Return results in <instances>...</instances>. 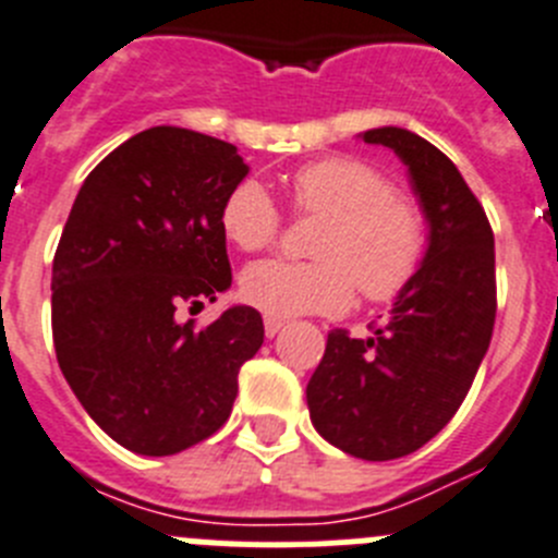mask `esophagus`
I'll return each mask as SVG.
<instances>
[{"label": "esophagus", "instance_id": "obj_1", "mask_svg": "<svg viewBox=\"0 0 558 558\" xmlns=\"http://www.w3.org/2000/svg\"><path fill=\"white\" fill-rule=\"evenodd\" d=\"M280 330H283V319H278V316H264V332H267V338H275Z\"/></svg>", "mask_w": 558, "mask_h": 558}]
</instances>
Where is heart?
<instances>
[{
	"mask_svg": "<svg viewBox=\"0 0 558 558\" xmlns=\"http://www.w3.org/2000/svg\"><path fill=\"white\" fill-rule=\"evenodd\" d=\"M291 197L319 215L308 253L314 262H255L239 278L242 296L269 316L341 314L355 286L372 303L402 294L426 253L418 203L393 192V181L355 156H325L296 168ZM220 231L244 253L278 239L280 211L258 181L244 179L220 206Z\"/></svg>",
	"mask_w": 558,
	"mask_h": 558,
	"instance_id": "obj_1",
	"label": "heart"
}]
</instances>
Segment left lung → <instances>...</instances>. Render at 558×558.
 Instances as JSON below:
<instances>
[{
  "label": "left lung",
  "mask_w": 558,
  "mask_h": 558,
  "mask_svg": "<svg viewBox=\"0 0 558 558\" xmlns=\"http://www.w3.org/2000/svg\"><path fill=\"white\" fill-rule=\"evenodd\" d=\"M361 137L408 165L429 244L372 336H327L305 397L327 444L385 462L418 451L460 410L496 325V242L482 203L444 150L399 126Z\"/></svg>",
  "instance_id": "left-lung-1"
}]
</instances>
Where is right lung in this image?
Wrapping results in <instances>:
<instances>
[{
  "mask_svg": "<svg viewBox=\"0 0 558 558\" xmlns=\"http://www.w3.org/2000/svg\"><path fill=\"white\" fill-rule=\"evenodd\" d=\"M236 145L154 126L118 145L76 195L51 267V336L62 377L93 421L134 454L168 457L228 421L264 322L231 305L220 206L247 175Z\"/></svg>",
  "mask_w": 558,
  "mask_h": 558,
  "instance_id": "obj_1",
  "label": "right lung"
}]
</instances>
